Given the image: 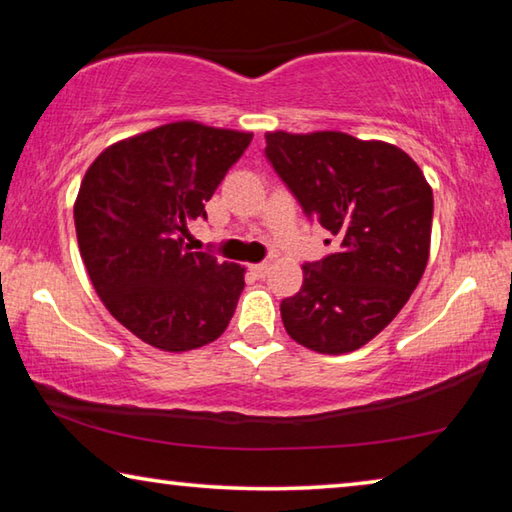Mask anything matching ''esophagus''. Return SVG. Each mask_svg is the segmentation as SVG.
<instances>
[{
	"label": "esophagus",
	"mask_w": 512,
	"mask_h": 512,
	"mask_svg": "<svg viewBox=\"0 0 512 512\" xmlns=\"http://www.w3.org/2000/svg\"><path fill=\"white\" fill-rule=\"evenodd\" d=\"M250 273H253L255 277H259V280H262V277H266V273H268V264L266 262L253 264V266H250Z\"/></svg>",
	"instance_id": "34e87169"
}]
</instances>
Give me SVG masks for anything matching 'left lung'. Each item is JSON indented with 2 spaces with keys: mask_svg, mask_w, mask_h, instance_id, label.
<instances>
[{
  "mask_svg": "<svg viewBox=\"0 0 512 512\" xmlns=\"http://www.w3.org/2000/svg\"><path fill=\"white\" fill-rule=\"evenodd\" d=\"M264 155L307 219L339 239L302 266L300 291L280 305L284 329L309 350H357L400 314L427 268L431 187L397 146L345 133H268Z\"/></svg>",
  "mask_w": 512,
  "mask_h": 512,
  "instance_id": "8db88e82",
  "label": "left lung"
}]
</instances>
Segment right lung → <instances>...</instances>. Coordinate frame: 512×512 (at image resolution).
I'll use <instances>...</instances> for the list:
<instances>
[{"label":"right lung","instance_id":"add662e5","mask_svg":"<svg viewBox=\"0 0 512 512\" xmlns=\"http://www.w3.org/2000/svg\"><path fill=\"white\" fill-rule=\"evenodd\" d=\"M250 140L178 121L112 144L85 173L74 205L83 264L110 314L153 348H201L235 314L244 268L185 239Z\"/></svg>","mask_w":512,"mask_h":512}]
</instances>
